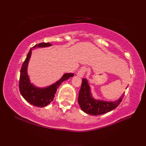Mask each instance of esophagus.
I'll list each match as a JSON object with an SVG mask.
<instances>
[{
  "mask_svg": "<svg viewBox=\"0 0 146 146\" xmlns=\"http://www.w3.org/2000/svg\"><path fill=\"white\" fill-rule=\"evenodd\" d=\"M86 71H87V69H86V68L85 67H82L80 68V70H79L78 71V73H76V75H77L78 76H79V77H83L84 75V74L86 73Z\"/></svg>",
  "mask_w": 146,
  "mask_h": 146,
  "instance_id": "1",
  "label": "esophagus"
}]
</instances>
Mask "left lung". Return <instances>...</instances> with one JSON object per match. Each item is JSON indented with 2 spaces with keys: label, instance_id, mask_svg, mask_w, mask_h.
I'll return each mask as SVG.
<instances>
[{
  "label": "left lung",
  "instance_id": "8db88e82",
  "mask_svg": "<svg viewBox=\"0 0 146 146\" xmlns=\"http://www.w3.org/2000/svg\"><path fill=\"white\" fill-rule=\"evenodd\" d=\"M123 96L124 93L117 100L110 102L96 99L93 97L88 80L83 78L78 93V102L84 112L90 115H100L115 110L122 102Z\"/></svg>",
  "mask_w": 146,
  "mask_h": 146
}]
</instances>
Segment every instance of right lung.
Masks as SVG:
<instances>
[{"label": "right lung", "mask_w": 146, "mask_h": 146, "mask_svg": "<svg viewBox=\"0 0 146 146\" xmlns=\"http://www.w3.org/2000/svg\"><path fill=\"white\" fill-rule=\"evenodd\" d=\"M52 46L49 42H42L34 46L30 49L25 61L24 62L21 70L19 80V90L22 96L27 102L39 108H43L48 106L54 99L57 89L64 81L67 80L70 77H73V73H65L63 76L53 84L45 88H38L31 82L28 74V66L31 58L33 49L38 48H47Z\"/></svg>", "instance_id": "obj_1"}]
</instances>
